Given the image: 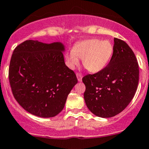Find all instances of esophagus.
<instances>
[{
	"mask_svg": "<svg viewBox=\"0 0 149 149\" xmlns=\"http://www.w3.org/2000/svg\"><path fill=\"white\" fill-rule=\"evenodd\" d=\"M77 75V79L79 81H82V74H81V73H79L77 72L76 74Z\"/></svg>",
	"mask_w": 149,
	"mask_h": 149,
	"instance_id": "obj_1",
	"label": "esophagus"
}]
</instances>
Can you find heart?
Instances as JSON below:
<instances>
[{
  "label": "heart",
  "instance_id": "b5f03b06",
  "mask_svg": "<svg viewBox=\"0 0 149 149\" xmlns=\"http://www.w3.org/2000/svg\"><path fill=\"white\" fill-rule=\"evenodd\" d=\"M113 53V47L107 40L91 39L77 44L72 50L65 54V59L70 68L83 59V65L91 72H97L106 67Z\"/></svg>",
  "mask_w": 149,
  "mask_h": 149
}]
</instances>
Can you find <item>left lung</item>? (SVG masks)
Segmentation results:
<instances>
[{"mask_svg":"<svg viewBox=\"0 0 149 149\" xmlns=\"http://www.w3.org/2000/svg\"><path fill=\"white\" fill-rule=\"evenodd\" d=\"M109 64L101 71L82 78L84 97L93 114L109 118L121 112L134 97L139 83V65L133 51L115 38Z\"/></svg>","mask_w":149,"mask_h":149,"instance_id":"obj_1","label":"left lung"}]
</instances>
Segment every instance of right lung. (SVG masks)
Segmentation results:
<instances>
[{"label": "right lung", "instance_id": "right-lung-1", "mask_svg": "<svg viewBox=\"0 0 149 149\" xmlns=\"http://www.w3.org/2000/svg\"><path fill=\"white\" fill-rule=\"evenodd\" d=\"M64 50L61 42L31 40L14 50L9 67L12 94L31 114L42 118L56 116L77 83L74 71L65 63Z\"/></svg>", "mask_w": 149, "mask_h": 149}]
</instances>
